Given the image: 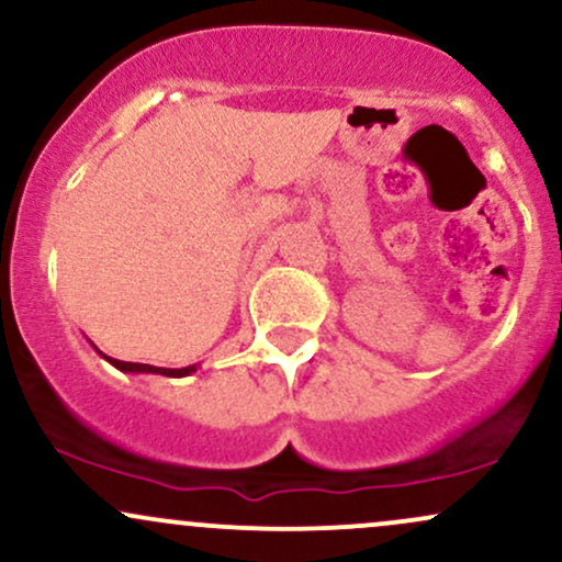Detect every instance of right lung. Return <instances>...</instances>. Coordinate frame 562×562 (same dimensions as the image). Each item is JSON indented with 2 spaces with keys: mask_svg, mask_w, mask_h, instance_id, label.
<instances>
[{
  "mask_svg": "<svg viewBox=\"0 0 562 562\" xmlns=\"http://www.w3.org/2000/svg\"><path fill=\"white\" fill-rule=\"evenodd\" d=\"M105 357V353H102ZM113 367H119L121 372H153V375H166V378H184L190 372H195V364L182 367V370H166V367H153V364H137V362H119V359L105 357Z\"/></svg>",
  "mask_w": 562,
  "mask_h": 562,
  "instance_id": "obj_1",
  "label": "right lung"
}]
</instances>
